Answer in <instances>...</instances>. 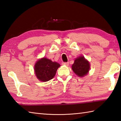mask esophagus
<instances>
[{
	"mask_svg": "<svg viewBox=\"0 0 121 121\" xmlns=\"http://www.w3.org/2000/svg\"><path fill=\"white\" fill-rule=\"evenodd\" d=\"M62 64L63 65H66V66H68V65H69V62H63Z\"/></svg>",
	"mask_w": 121,
	"mask_h": 121,
	"instance_id": "34e87169",
	"label": "esophagus"
}]
</instances>
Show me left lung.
Returning <instances> with one entry per match:
<instances>
[{"label": "left lung", "instance_id": "8db88e82", "mask_svg": "<svg viewBox=\"0 0 121 121\" xmlns=\"http://www.w3.org/2000/svg\"><path fill=\"white\" fill-rule=\"evenodd\" d=\"M72 69L76 74L82 77L88 74L90 69V64L83 56H80L75 59Z\"/></svg>", "mask_w": 121, "mask_h": 121}]
</instances>
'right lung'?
I'll use <instances>...</instances> for the list:
<instances>
[{
	"label": "right lung",
	"mask_w": 121,
	"mask_h": 121,
	"mask_svg": "<svg viewBox=\"0 0 121 121\" xmlns=\"http://www.w3.org/2000/svg\"><path fill=\"white\" fill-rule=\"evenodd\" d=\"M60 65L50 59L43 58L36 63L35 71L36 77L40 81L46 82L52 79Z\"/></svg>",
	"instance_id": "right-lung-1"
}]
</instances>
